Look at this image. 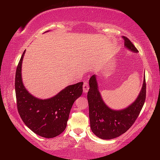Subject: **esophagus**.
Listing matches in <instances>:
<instances>
[{"label": "esophagus", "instance_id": "1", "mask_svg": "<svg viewBox=\"0 0 160 160\" xmlns=\"http://www.w3.org/2000/svg\"><path fill=\"white\" fill-rule=\"evenodd\" d=\"M89 84H88V82H84V84H83V91H84V93H86L88 92V89H89Z\"/></svg>", "mask_w": 160, "mask_h": 160}]
</instances>
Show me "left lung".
I'll return each instance as SVG.
<instances>
[{
    "label": "left lung",
    "instance_id": "obj_1",
    "mask_svg": "<svg viewBox=\"0 0 160 160\" xmlns=\"http://www.w3.org/2000/svg\"><path fill=\"white\" fill-rule=\"evenodd\" d=\"M124 46L131 51L138 52L128 38L123 36ZM89 89L87 93L90 128L96 136L102 139H113L127 132L134 124L143 108L146 95V78L136 100L125 109L114 111L107 107L102 101L98 90L95 75L89 81Z\"/></svg>",
    "mask_w": 160,
    "mask_h": 160
}]
</instances>
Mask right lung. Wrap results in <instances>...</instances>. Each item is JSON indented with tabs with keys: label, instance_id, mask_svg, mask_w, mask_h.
<instances>
[{
	"label": "right lung",
	"instance_id": "obj_1",
	"mask_svg": "<svg viewBox=\"0 0 160 160\" xmlns=\"http://www.w3.org/2000/svg\"><path fill=\"white\" fill-rule=\"evenodd\" d=\"M25 52L15 75L17 110L24 123L32 132L47 138H54L66 128L72 106L82 94L83 82L70 85L49 99L36 98L26 90L22 81V62Z\"/></svg>",
	"mask_w": 160,
	"mask_h": 160
}]
</instances>
